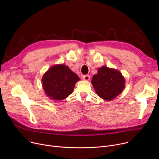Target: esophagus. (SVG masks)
<instances>
[{"instance_id": "esophagus-1", "label": "esophagus", "mask_w": 159, "mask_h": 159, "mask_svg": "<svg viewBox=\"0 0 159 159\" xmlns=\"http://www.w3.org/2000/svg\"><path fill=\"white\" fill-rule=\"evenodd\" d=\"M90 79V76L89 75H84V76H83V80H86V81H88Z\"/></svg>"}]
</instances>
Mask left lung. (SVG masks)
<instances>
[{
  "mask_svg": "<svg viewBox=\"0 0 159 159\" xmlns=\"http://www.w3.org/2000/svg\"><path fill=\"white\" fill-rule=\"evenodd\" d=\"M125 82L124 77L118 70L106 66L99 68L91 80L97 95L107 101H112L122 92Z\"/></svg>",
  "mask_w": 159,
  "mask_h": 159,
  "instance_id": "left-lung-1",
  "label": "left lung"
}]
</instances>
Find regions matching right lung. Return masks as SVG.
<instances>
[{
  "mask_svg": "<svg viewBox=\"0 0 159 159\" xmlns=\"http://www.w3.org/2000/svg\"><path fill=\"white\" fill-rule=\"evenodd\" d=\"M80 79L64 64L52 66L42 78L46 95L54 101H62L72 93Z\"/></svg>",
  "mask_w": 159,
  "mask_h": 159,
  "instance_id": "right-lung-1",
  "label": "right lung"
}]
</instances>
